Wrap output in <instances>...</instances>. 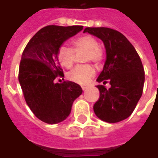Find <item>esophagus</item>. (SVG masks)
<instances>
[{
  "mask_svg": "<svg viewBox=\"0 0 158 158\" xmlns=\"http://www.w3.org/2000/svg\"><path fill=\"white\" fill-rule=\"evenodd\" d=\"M86 86H85V85H83V86H82V90H83V91H85V90H86Z\"/></svg>",
  "mask_w": 158,
  "mask_h": 158,
  "instance_id": "esophagus-1",
  "label": "esophagus"
}]
</instances>
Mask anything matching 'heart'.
<instances>
[{
    "label": "heart",
    "mask_w": 158,
    "mask_h": 158,
    "mask_svg": "<svg viewBox=\"0 0 158 158\" xmlns=\"http://www.w3.org/2000/svg\"><path fill=\"white\" fill-rule=\"evenodd\" d=\"M74 50L69 46L61 45L57 53L59 62L64 67H71L75 59V52H85L84 55V60H92L98 64L102 60L103 54L100 49L99 43L96 38L90 35H85L75 39L73 41ZM95 70L91 65H79L74 67L67 73V78L71 81L80 85H85L93 77Z\"/></svg>",
    "instance_id": "1"
}]
</instances>
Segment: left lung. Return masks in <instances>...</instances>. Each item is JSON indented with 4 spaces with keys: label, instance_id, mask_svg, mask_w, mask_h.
<instances>
[{
    "label": "left lung",
    "instance_id": "obj_1",
    "mask_svg": "<svg viewBox=\"0 0 158 158\" xmlns=\"http://www.w3.org/2000/svg\"><path fill=\"white\" fill-rule=\"evenodd\" d=\"M84 33L93 34L104 42L106 60L98 83L108 80L110 87L97 85L99 98L93 110L99 119L118 123L131 115L142 96L144 70L136 49L118 31L108 27H86Z\"/></svg>",
    "mask_w": 158,
    "mask_h": 158
}]
</instances>
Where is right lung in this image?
Instances as JSON below:
<instances>
[{"instance_id": "1", "label": "right lung", "mask_w": 158, "mask_h": 158, "mask_svg": "<svg viewBox=\"0 0 158 158\" xmlns=\"http://www.w3.org/2000/svg\"><path fill=\"white\" fill-rule=\"evenodd\" d=\"M83 29L82 26H48L37 32L23 51L19 82L25 100L39 119L49 124L69 116L73 103L82 88L72 81L55 83L64 77L57 53L66 40Z\"/></svg>"}]
</instances>
